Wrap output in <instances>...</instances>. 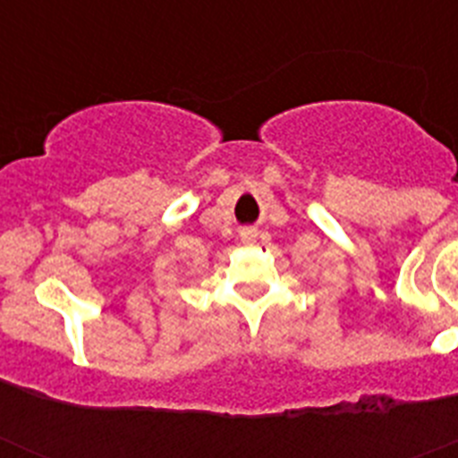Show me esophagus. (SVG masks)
Masks as SVG:
<instances>
[{
	"mask_svg": "<svg viewBox=\"0 0 458 458\" xmlns=\"http://www.w3.org/2000/svg\"><path fill=\"white\" fill-rule=\"evenodd\" d=\"M257 236H259L257 229H242V232H241V241L242 242H254V241H257Z\"/></svg>",
	"mask_w": 458,
	"mask_h": 458,
	"instance_id": "obj_1",
	"label": "esophagus"
}]
</instances>
